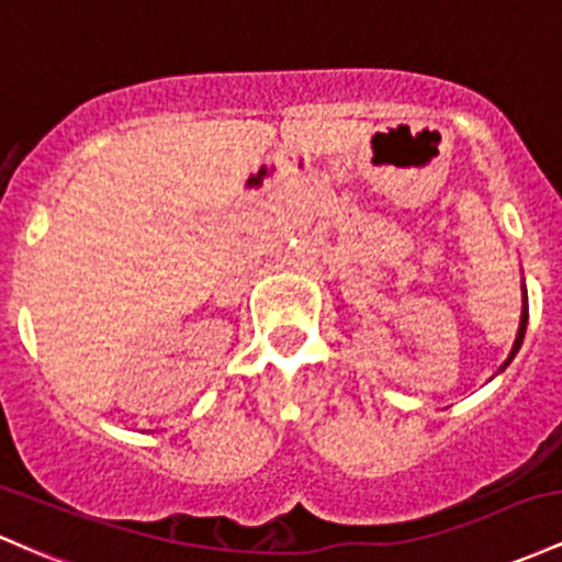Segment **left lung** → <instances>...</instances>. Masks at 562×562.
Instances as JSON below:
<instances>
[{
    "label": "left lung",
    "instance_id": "8db88e82",
    "mask_svg": "<svg viewBox=\"0 0 562 562\" xmlns=\"http://www.w3.org/2000/svg\"><path fill=\"white\" fill-rule=\"evenodd\" d=\"M526 324H528V307H522V315H520V329H518V337H515V348H513V352H509V358H507V361H504V366H507L509 361H513L515 352L520 350L522 337H526ZM504 366H502V369H504Z\"/></svg>",
    "mask_w": 562,
    "mask_h": 562
}]
</instances>
